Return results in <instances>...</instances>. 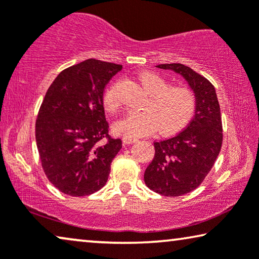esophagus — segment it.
I'll use <instances>...</instances> for the list:
<instances>
[{"label": "esophagus", "instance_id": "esophagus-1", "mask_svg": "<svg viewBox=\"0 0 259 259\" xmlns=\"http://www.w3.org/2000/svg\"><path fill=\"white\" fill-rule=\"evenodd\" d=\"M122 140H123V144H126V145H131V144L137 143L138 141L137 138H132V137H123Z\"/></svg>", "mask_w": 259, "mask_h": 259}]
</instances>
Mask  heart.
Wrapping results in <instances>:
<instances>
[{"instance_id":"1","label":"heart","mask_w":259,"mask_h":259,"mask_svg":"<svg viewBox=\"0 0 259 259\" xmlns=\"http://www.w3.org/2000/svg\"><path fill=\"white\" fill-rule=\"evenodd\" d=\"M138 81L148 95L144 111H131L114 123L116 132L125 137L146 136L158 130L160 134H172L185 127L196 111L197 98L187 84H169V81L155 72H141ZM119 82L106 91L105 107L115 112L120 106Z\"/></svg>"}]
</instances>
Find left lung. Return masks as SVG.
I'll list each match as a JSON object with an SVG mask.
<instances>
[{"instance_id":"1","label":"left lung","mask_w":259,"mask_h":259,"mask_svg":"<svg viewBox=\"0 0 259 259\" xmlns=\"http://www.w3.org/2000/svg\"><path fill=\"white\" fill-rule=\"evenodd\" d=\"M157 67L180 74L197 98L192 121L177 136L154 143V158L144 175L148 189L161 196L178 197L203 183L221 152V107L213 84L190 67L182 63Z\"/></svg>"}]
</instances>
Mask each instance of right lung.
I'll return each instance as SVG.
<instances>
[{
	"label": "right lung",
	"mask_w": 259,
	"mask_h": 259,
	"mask_svg": "<svg viewBox=\"0 0 259 259\" xmlns=\"http://www.w3.org/2000/svg\"><path fill=\"white\" fill-rule=\"evenodd\" d=\"M121 69L88 59L62 70L45 95L35 138L45 175L62 193L90 196L107 183L122 145L108 134L104 91Z\"/></svg>",
	"instance_id": "right-lung-1"
}]
</instances>
